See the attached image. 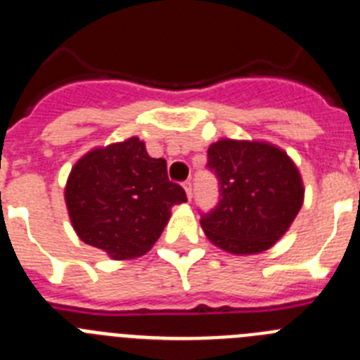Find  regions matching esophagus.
I'll list each match as a JSON object with an SVG mask.
<instances>
[{
  "mask_svg": "<svg viewBox=\"0 0 360 360\" xmlns=\"http://www.w3.org/2000/svg\"><path fill=\"white\" fill-rule=\"evenodd\" d=\"M184 189H186L187 198H193V182H191V180H186V182H184Z\"/></svg>",
  "mask_w": 360,
  "mask_h": 360,
  "instance_id": "1",
  "label": "esophagus"
}]
</instances>
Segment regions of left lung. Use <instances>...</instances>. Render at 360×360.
Returning <instances> with one entry per match:
<instances>
[{"instance_id":"1","label":"left lung","mask_w":360,"mask_h":360,"mask_svg":"<svg viewBox=\"0 0 360 360\" xmlns=\"http://www.w3.org/2000/svg\"><path fill=\"white\" fill-rule=\"evenodd\" d=\"M219 200L200 224L209 240L232 254L270 249L303 205V180L287 153L266 142L224 139L207 149Z\"/></svg>"}]
</instances>
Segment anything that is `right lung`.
<instances>
[{"label": "right lung", "mask_w": 360, "mask_h": 360, "mask_svg": "<svg viewBox=\"0 0 360 360\" xmlns=\"http://www.w3.org/2000/svg\"><path fill=\"white\" fill-rule=\"evenodd\" d=\"M72 225L84 243L113 259L148 252L169 221L171 207L187 202L171 182L164 158H151L136 136L86 153L65 189Z\"/></svg>", "instance_id": "right-lung-1"}]
</instances>
